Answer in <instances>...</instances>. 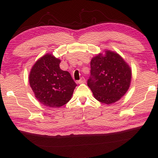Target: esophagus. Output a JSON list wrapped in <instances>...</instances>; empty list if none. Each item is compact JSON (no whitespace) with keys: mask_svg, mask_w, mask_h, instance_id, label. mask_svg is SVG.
Segmentation results:
<instances>
[{"mask_svg":"<svg viewBox=\"0 0 158 158\" xmlns=\"http://www.w3.org/2000/svg\"><path fill=\"white\" fill-rule=\"evenodd\" d=\"M85 83V79L84 78V77H81V79H80L79 81H78V83Z\"/></svg>","mask_w":158,"mask_h":158,"instance_id":"34e87169","label":"esophagus"}]
</instances>
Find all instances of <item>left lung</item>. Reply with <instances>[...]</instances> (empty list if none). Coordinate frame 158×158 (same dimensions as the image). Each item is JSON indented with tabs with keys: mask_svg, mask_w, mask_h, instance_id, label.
<instances>
[{
	"mask_svg": "<svg viewBox=\"0 0 158 158\" xmlns=\"http://www.w3.org/2000/svg\"><path fill=\"white\" fill-rule=\"evenodd\" d=\"M90 66L88 85L97 100L111 105L126 94L130 86L132 69L119 53L106 49L93 57Z\"/></svg>",
	"mask_w": 158,
	"mask_h": 158,
	"instance_id": "obj_1",
	"label": "left lung"
}]
</instances>
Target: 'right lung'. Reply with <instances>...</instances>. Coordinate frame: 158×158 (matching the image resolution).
<instances>
[{
	"label": "right lung",
	"mask_w": 158,
	"mask_h": 158,
	"mask_svg": "<svg viewBox=\"0 0 158 158\" xmlns=\"http://www.w3.org/2000/svg\"><path fill=\"white\" fill-rule=\"evenodd\" d=\"M60 62L52 53H46L36 60L29 74V83L36 98L52 108L68 102L77 86L70 73L60 69Z\"/></svg>",
	"instance_id": "add662e5"
}]
</instances>
